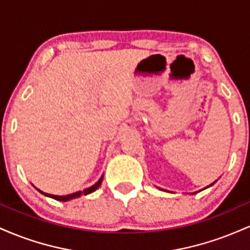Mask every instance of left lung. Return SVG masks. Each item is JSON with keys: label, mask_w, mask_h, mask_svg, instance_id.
<instances>
[{"label": "left lung", "mask_w": 250, "mask_h": 250, "mask_svg": "<svg viewBox=\"0 0 250 250\" xmlns=\"http://www.w3.org/2000/svg\"><path fill=\"white\" fill-rule=\"evenodd\" d=\"M215 182H216V181H215ZM215 182H213V183H211V185H209V186H208V187H206V188H205V189H207V188H209V187H211V186H213V185H214V183H215ZM162 190H163V189H162ZM194 194H195V193H194Z\"/></svg>", "instance_id": "1"}]
</instances>
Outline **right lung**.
Instances as JSON below:
<instances>
[{
	"mask_svg": "<svg viewBox=\"0 0 250 250\" xmlns=\"http://www.w3.org/2000/svg\"><path fill=\"white\" fill-rule=\"evenodd\" d=\"M102 180H103V175L101 177H100V180L97 181V182L95 183V185H93L91 186V187H89V188H85L84 190H80V191H76V193H73V194H68V195H63V196H60V195H51V194H48V193H43L42 190H40V189H37L35 186H34V187H35L37 190L40 191V193L41 194H43L44 195V196H48V197H51V199H54V200H57V201H62V202H65V201H69V200H73V199H77V197H80L81 196V195H88V194H91V193H94V191L96 190L97 188L100 187V186H101V183H102Z\"/></svg>",
	"mask_w": 250,
	"mask_h": 250,
	"instance_id": "add662e5",
	"label": "right lung"
}]
</instances>
